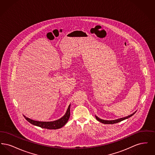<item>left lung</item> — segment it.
<instances>
[{
    "label": "left lung",
    "mask_w": 155,
    "mask_h": 155,
    "mask_svg": "<svg viewBox=\"0 0 155 155\" xmlns=\"http://www.w3.org/2000/svg\"><path fill=\"white\" fill-rule=\"evenodd\" d=\"M135 112H136V111H135ZM135 112H134L132 114H131V115H130V116H127V117H123V118L117 119V120H102V119H101V118H98V117H96V118L97 120H98L99 122H101V123H102L103 124H115V123H119V122H120V121H121L127 119V118H128L129 117H131L132 116H133V115L135 113Z\"/></svg>",
    "instance_id": "8db88e82"
}]
</instances>
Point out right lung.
I'll return each mask as SVG.
<instances>
[{
  "label": "right lung",
  "instance_id": "add662e5",
  "mask_svg": "<svg viewBox=\"0 0 155 155\" xmlns=\"http://www.w3.org/2000/svg\"><path fill=\"white\" fill-rule=\"evenodd\" d=\"M70 116V104L69 105L64 116L63 117H62L61 118H60L58 120H56V121H50V122L38 121H35V120H31L30 118H27L25 116L24 117L29 123L33 125L40 127L43 128H46V129H49V130H56V129L60 128L65 125L69 119Z\"/></svg>",
  "mask_w": 155,
  "mask_h": 155
}]
</instances>
